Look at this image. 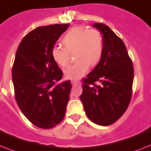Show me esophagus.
Returning a JSON list of instances; mask_svg holds the SVG:
<instances>
[{"label":"esophagus","instance_id":"1","mask_svg":"<svg viewBox=\"0 0 151 151\" xmlns=\"http://www.w3.org/2000/svg\"><path fill=\"white\" fill-rule=\"evenodd\" d=\"M80 82L78 81H72V84H73V86H74V85H77V84H78Z\"/></svg>","mask_w":151,"mask_h":151}]
</instances>
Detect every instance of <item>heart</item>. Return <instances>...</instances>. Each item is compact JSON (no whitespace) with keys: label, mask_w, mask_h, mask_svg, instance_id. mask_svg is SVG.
<instances>
[{"label":"heart","mask_w":151,"mask_h":151,"mask_svg":"<svg viewBox=\"0 0 151 151\" xmlns=\"http://www.w3.org/2000/svg\"><path fill=\"white\" fill-rule=\"evenodd\" d=\"M64 48L55 45L51 50L53 60L62 67L68 66L70 54L74 53L75 63L64 71L70 79H78L88 72L90 67L99 63L103 53L104 42L97 29H87L82 25L73 27L62 38Z\"/></svg>","instance_id":"1"}]
</instances>
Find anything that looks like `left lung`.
<instances>
[{
  "mask_svg": "<svg viewBox=\"0 0 151 151\" xmlns=\"http://www.w3.org/2000/svg\"><path fill=\"white\" fill-rule=\"evenodd\" d=\"M93 26L102 34L103 53L95 69L82 79L81 95L87 116L95 124L109 126L124 114L133 88V62L124 42L102 23ZM100 82V86L96 83Z\"/></svg>",
  "mask_w": 151,
  "mask_h": 151,
  "instance_id": "8db88e82",
  "label": "left lung"
}]
</instances>
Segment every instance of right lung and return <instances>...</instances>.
<instances>
[{
  "instance_id": "1",
  "label": "right lung",
  "mask_w": 151,
  "mask_h": 151,
  "mask_svg": "<svg viewBox=\"0 0 151 151\" xmlns=\"http://www.w3.org/2000/svg\"><path fill=\"white\" fill-rule=\"evenodd\" d=\"M69 24L38 27L18 46L12 67L14 96L18 107L33 125L51 129L63 119L71 84L62 81L63 72L51 50Z\"/></svg>"
}]
</instances>
